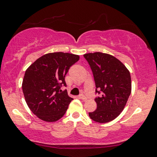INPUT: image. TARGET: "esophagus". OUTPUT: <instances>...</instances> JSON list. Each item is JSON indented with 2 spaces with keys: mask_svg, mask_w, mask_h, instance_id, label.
Returning <instances> with one entry per match:
<instances>
[{
  "mask_svg": "<svg viewBox=\"0 0 157 157\" xmlns=\"http://www.w3.org/2000/svg\"><path fill=\"white\" fill-rule=\"evenodd\" d=\"M80 98L81 99H82V100H85V101H86V100L87 99V98L86 97V96H85L83 94H80Z\"/></svg>",
  "mask_w": 157,
  "mask_h": 157,
  "instance_id": "1",
  "label": "esophagus"
}]
</instances>
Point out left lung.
<instances>
[{"label":"left lung","mask_w":157,"mask_h":157,"mask_svg":"<svg viewBox=\"0 0 157 157\" xmlns=\"http://www.w3.org/2000/svg\"><path fill=\"white\" fill-rule=\"evenodd\" d=\"M83 56L93 72L96 93L101 94L95 99L97 109L88 115L97 123L111 121L121 114L131 94L129 71L111 55L97 52Z\"/></svg>","instance_id":"8db88e82"}]
</instances>
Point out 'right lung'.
I'll return each instance as SVG.
<instances>
[{
    "instance_id": "obj_1",
    "label": "right lung",
    "mask_w": 157,
    "mask_h": 157,
    "mask_svg": "<svg viewBox=\"0 0 157 157\" xmlns=\"http://www.w3.org/2000/svg\"><path fill=\"white\" fill-rule=\"evenodd\" d=\"M80 56L68 52L45 54L26 69L22 80V91L28 107L41 120L55 122L67 112L73 99L69 97L65 76Z\"/></svg>"
}]
</instances>
